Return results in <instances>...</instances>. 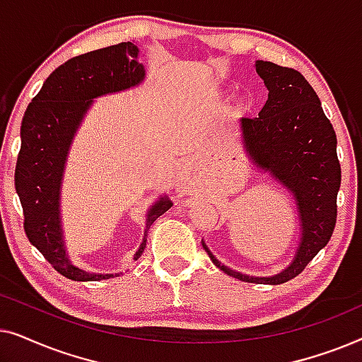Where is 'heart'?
<instances>
[{
    "label": "heart",
    "mask_w": 362,
    "mask_h": 362,
    "mask_svg": "<svg viewBox=\"0 0 362 362\" xmlns=\"http://www.w3.org/2000/svg\"><path fill=\"white\" fill-rule=\"evenodd\" d=\"M240 102H245V98H244V97H242V98H240Z\"/></svg>",
    "instance_id": "1"
}]
</instances>
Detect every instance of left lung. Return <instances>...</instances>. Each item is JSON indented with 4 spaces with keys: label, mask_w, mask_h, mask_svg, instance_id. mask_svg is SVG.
I'll use <instances>...</instances> for the list:
<instances>
[{
    "label": "left lung",
    "mask_w": 362,
    "mask_h": 362,
    "mask_svg": "<svg viewBox=\"0 0 362 362\" xmlns=\"http://www.w3.org/2000/svg\"><path fill=\"white\" fill-rule=\"evenodd\" d=\"M269 98L255 118H240L244 151L257 171L267 173L295 199L300 240L293 260L279 274L254 276L232 270L202 247L224 274L249 284L280 285L301 274L328 244L336 224V196L341 166L336 155V133L326 118L313 87L298 71L255 61Z\"/></svg>",
    "instance_id": "1"
}]
</instances>
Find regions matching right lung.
<instances>
[{
	"instance_id": "add662e5",
	"label": "right lung",
	"mask_w": 362,
	"mask_h": 362,
	"mask_svg": "<svg viewBox=\"0 0 362 362\" xmlns=\"http://www.w3.org/2000/svg\"><path fill=\"white\" fill-rule=\"evenodd\" d=\"M138 57L140 47L135 42H120L69 59L46 78L23 117L14 186L23 206L24 230L49 264L71 280L97 281L122 274H95L72 264L64 240L61 191L69 151L93 98L145 82L146 71ZM171 206L160 194L146 211L143 240L133 260L145 250L153 222Z\"/></svg>"
}]
</instances>
